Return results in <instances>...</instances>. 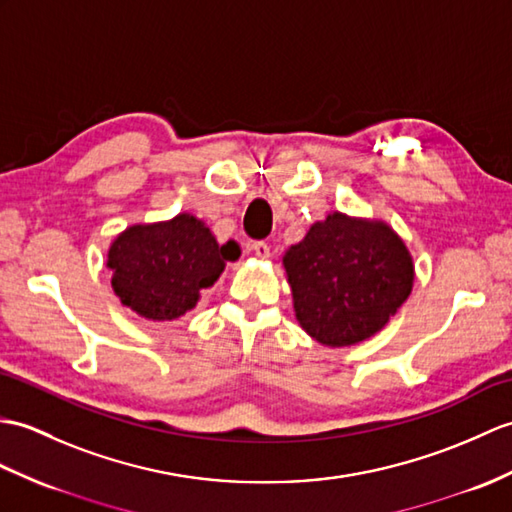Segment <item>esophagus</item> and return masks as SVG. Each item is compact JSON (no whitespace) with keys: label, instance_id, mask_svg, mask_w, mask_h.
I'll list each match as a JSON object with an SVG mask.
<instances>
[{"label":"esophagus","instance_id":"34e87169","mask_svg":"<svg viewBox=\"0 0 512 512\" xmlns=\"http://www.w3.org/2000/svg\"><path fill=\"white\" fill-rule=\"evenodd\" d=\"M251 251L259 257V259H266L270 255V246L266 242H253L251 244Z\"/></svg>","mask_w":512,"mask_h":512}]
</instances>
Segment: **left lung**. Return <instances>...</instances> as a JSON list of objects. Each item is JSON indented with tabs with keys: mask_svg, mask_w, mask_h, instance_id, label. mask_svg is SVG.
Returning <instances> with one entry per match:
<instances>
[{
	"mask_svg": "<svg viewBox=\"0 0 512 512\" xmlns=\"http://www.w3.org/2000/svg\"><path fill=\"white\" fill-rule=\"evenodd\" d=\"M283 268L294 312L314 340L349 347L371 338L410 296L412 257L384 222L331 213L290 246Z\"/></svg>",
	"mask_w": 512,
	"mask_h": 512,
	"instance_id": "left-lung-1",
	"label": "left lung"
}]
</instances>
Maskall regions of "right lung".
Masks as SVG:
<instances>
[{
	"instance_id": "add662e5",
	"label": "right lung",
	"mask_w": 512,
	"mask_h": 512,
	"mask_svg": "<svg viewBox=\"0 0 512 512\" xmlns=\"http://www.w3.org/2000/svg\"><path fill=\"white\" fill-rule=\"evenodd\" d=\"M211 231L189 213L170 222L137 224L113 242L106 266L122 303L150 320H174L194 310L231 259ZM235 259V257H233Z\"/></svg>"
}]
</instances>
